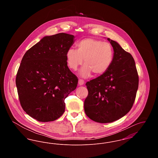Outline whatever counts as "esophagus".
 Masks as SVG:
<instances>
[{"label": "esophagus", "mask_w": 158, "mask_h": 158, "mask_svg": "<svg viewBox=\"0 0 158 158\" xmlns=\"http://www.w3.org/2000/svg\"><path fill=\"white\" fill-rule=\"evenodd\" d=\"M84 81L83 80V79H79V81H78V83H79V85H83V84H84Z\"/></svg>", "instance_id": "esophagus-1"}]
</instances>
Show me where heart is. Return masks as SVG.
<instances>
[{"label": "heart", "mask_w": 158, "mask_h": 158, "mask_svg": "<svg viewBox=\"0 0 158 158\" xmlns=\"http://www.w3.org/2000/svg\"><path fill=\"white\" fill-rule=\"evenodd\" d=\"M77 50L70 48L66 52V60L69 67L76 70L79 66L85 64L79 72L83 77L89 76L92 72L95 75L106 72L113 63L114 50L107 42L87 38L78 41Z\"/></svg>", "instance_id": "obj_1"}]
</instances>
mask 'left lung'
I'll return each instance as SVG.
<instances>
[{
    "label": "left lung",
    "instance_id": "obj_1",
    "mask_svg": "<svg viewBox=\"0 0 158 158\" xmlns=\"http://www.w3.org/2000/svg\"><path fill=\"white\" fill-rule=\"evenodd\" d=\"M113 46L114 59L108 70L86 83L88 90L84 110L92 120L112 123L126 115L135 101L139 76L135 61L115 41L107 39Z\"/></svg>",
    "mask_w": 158,
    "mask_h": 158
}]
</instances>
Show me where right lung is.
Returning <instances> with one entry per match:
<instances>
[{
    "label": "right lung",
    "mask_w": 158,
    "mask_h": 158,
    "mask_svg": "<svg viewBox=\"0 0 158 158\" xmlns=\"http://www.w3.org/2000/svg\"><path fill=\"white\" fill-rule=\"evenodd\" d=\"M75 37L59 33L43 38L24 54L16 77L24 111L41 122L56 120L65 110L64 99L78 79L69 69L66 52Z\"/></svg>",
    "instance_id": "right-lung-1"
}]
</instances>
